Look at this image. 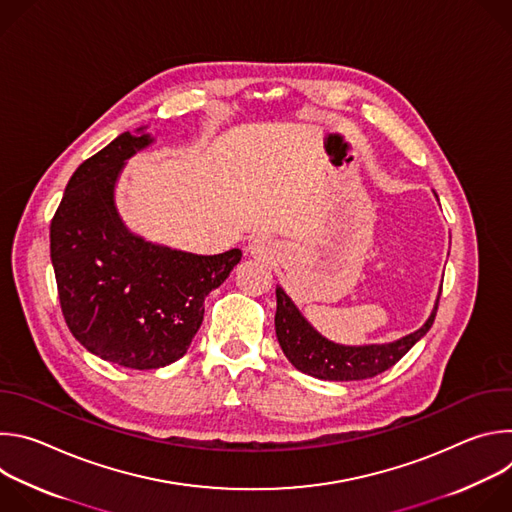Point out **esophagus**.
I'll list each match as a JSON object with an SVG mask.
<instances>
[{
	"instance_id": "obj_1",
	"label": "esophagus",
	"mask_w": 512,
	"mask_h": 512,
	"mask_svg": "<svg viewBox=\"0 0 512 512\" xmlns=\"http://www.w3.org/2000/svg\"><path fill=\"white\" fill-rule=\"evenodd\" d=\"M251 255H259V257H273V253L277 251L275 243H271L267 237H259L249 245Z\"/></svg>"
}]
</instances>
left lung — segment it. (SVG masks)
Wrapping results in <instances>:
<instances>
[{"label": "left lung", "mask_w": 512, "mask_h": 512, "mask_svg": "<svg viewBox=\"0 0 512 512\" xmlns=\"http://www.w3.org/2000/svg\"><path fill=\"white\" fill-rule=\"evenodd\" d=\"M275 298V334L283 354L298 371L324 381H362L391 369L421 336L427 334L437 314V302H440H435L429 320L417 332L407 334L401 340L389 344L342 346L320 336L281 287L275 289Z\"/></svg>", "instance_id": "left-lung-1"}]
</instances>
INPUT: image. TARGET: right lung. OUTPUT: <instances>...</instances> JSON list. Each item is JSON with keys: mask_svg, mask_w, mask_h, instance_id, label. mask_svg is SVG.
<instances>
[{"mask_svg": "<svg viewBox=\"0 0 512 512\" xmlns=\"http://www.w3.org/2000/svg\"><path fill=\"white\" fill-rule=\"evenodd\" d=\"M152 139L121 133L66 184L50 223V259L64 322L89 352L150 371L182 358L204 318V298L241 251L194 255L145 243L113 202L123 162Z\"/></svg>", "mask_w": 512, "mask_h": 512, "instance_id": "right-lung-1", "label": "right lung"}]
</instances>
